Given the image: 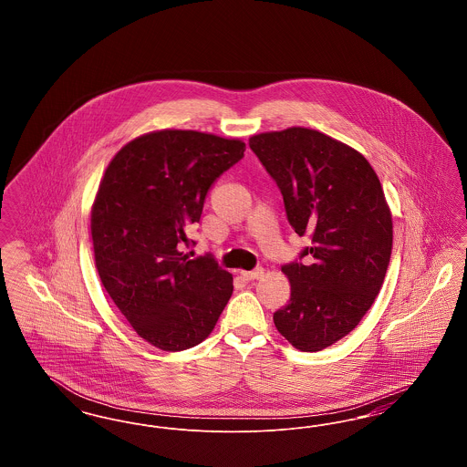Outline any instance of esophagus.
I'll return each instance as SVG.
<instances>
[{
    "label": "esophagus",
    "instance_id": "34e87169",
    "mask_svg": "<svg viewBox=\"0 0 467 467\" xmlns=\"http://www.w3.org/2000/svg\"><path fill=\"white\" fill-rule=\"evenodd\" d=\"M263 275H265V269H263V267H257V269H254V271H242V276H244V280H248V282L259 280V278H263Z\"/></svg>",
    "mask_w": 467,
    "mask_h": 467
}]
</instances>
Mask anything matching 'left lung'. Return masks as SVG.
Masks as SVG:
<instances>
[{"instance_id": "1", "label": "left lung", "mask_w": 467, "mask_h": 467, "mask_svg": "<svg viewBox=\"0 0 467 467\" xmlns=\"http://www.w3.org/2000/svg\"><path fill=\"white\" fill-rule=\"evenodd\" d=\"M248 145L276 182L294 231L311 238L305 265L282 266L290 301L275 311V326L297 350H324L377 299L392 254L390 208L368 159L327 134L289 128L254 134Z\"/></svg>"}]
</instances>
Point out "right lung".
Returning a JSON list of instances; mask_svg holds the SVG:
<instances>
[{
    "label": "right lung",
    "mask_w": 467,
    "mask_h": 467,
    "mask_svg": "<svg viewBox=\"0 0 467 467\" xmlns=\"http://www.w3.org/2000/svg\"><path fill=\"white\" fill-rule=\"evenodd\" d=\"M244 152L242 140L162 130L126 143L99 182L90 210L98 275L136 334L164 352L200 345L233 294L231 273L210 255L191 259L183 244L208 189Z\"/></svg>",
    "instance_id": "right-lung-1"
}]
</instances>
